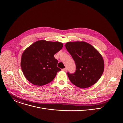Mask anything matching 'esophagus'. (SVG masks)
<instances>
[{
	"instance_id": "34e87169",
	"label": "esophagus",
	"mask_w": 123,
	"mask_h": 123,
	"mask_svg": "<svg viewBox=\"0 0 123 123\" xmlns=\"http://www.w3.org/2000/svg\"><path fill=\"white\" fill-rule=\"evenodd\" d=\"M62 70H63V71H65V72H66V71H67V68H65L62 69Z\"/></svg>"
}]
</instances>
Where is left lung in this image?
Segmentation results:
<instances>
[{"label": "left lung", "mask_w": 123, "mask_h": 123, "mask_svg": "<svg viewBox=\"0 0 123 123\" xmlns=\"http://www.w3.org/2000/svg\"><path fill=\"white\" fill-rule=\"evenodd\" d=\"M66 48L76 65L74 74L67 73L71 82L82 89L95 84L101 77L104 69L103 59L91 45L85 42H69Z\"/></svg>", "instance_id": "obj_1"}]
</instances>
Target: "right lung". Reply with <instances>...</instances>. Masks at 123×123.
I'll return each mask as SVG.
<instances>
[{"mask_svg":"<svg viewBox=\"0 0 123 123\" xmlns=\"http://www.w3.org/2000/svg\"><path fill=\"white\" fill-rule=\"evenodd\" d=\"M59 42L39 40L23 52L21 67L26 78L31 83L43 86L52 81L61 69L54 55L63 47Z\"/></svg>","mask_w":123,"mask_h":123,"instance_id":"right-lung-1","label":"right lung"}]
</instances>
